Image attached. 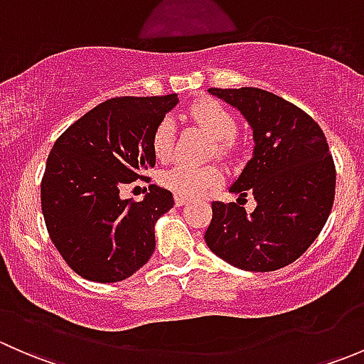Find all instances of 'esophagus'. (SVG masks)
<instances>
[{
  "mask_svg": "<svg viewBox=\"0 0 364 364\" xmlns=\"http://www.w3.org/2000/svg\"><path fill=\"white\" fill-rule=\"evenodd\" d=\"M174 203H176V205H185L186 203H188V199H185V197H179V196H176V199H174Z\"/></svg>",
  "mask_w": 364,
  "mask_h": 364,
  "instance_id": "34e87169",
  "label": "esophagus"
}]
</instances>
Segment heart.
Returning a JSON list of instances; mask_svg holds the SVG:
<instances>
[{"mask_svg": "<svg viewBox=\"0 0 364 364\" xmlns=\"http://www.w3.org/2000/svg\"><path fill=\"white\" fill-rule=\"evenodd\" d=\"M186 116L203 127L216 141V149L227 153L230 148V139L236 135L237 123L234 116L215 100H199L190 105ZM153 151L156 159L167 160L174 144V123L171 117H165L156 124L153 132ZM220 181V172L211 165L178 164L161 176V183L176 196L185 199H196L208 193Z\"/></svg>", "mask_w": 364, "mask_h": 364, "instance_id": "heart-1", "label": "heart"}]
</instances>
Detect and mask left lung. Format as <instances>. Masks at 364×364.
<instances>
[{
  "label": "left lung",
  "mask_w": 364,
  "mask_h": 364,
  "mask_svg": "<svg viewBox=\"0 0 364 364\" xmlns=\"http://www.w3.org/2000/svg\"><path fill=\"white\" fill-rule=\"evenodd\" d=\"M208 91L236 107L252 127V159L229 192L240 199L252 193L257 205L247 215L243 205L215 200L205 245L245 271L289 266L317 240L335 200V161L324 132L306 112L269 91Z\"/></svg>",
  "instance_id": "left-lung-1"
}]
</instances>
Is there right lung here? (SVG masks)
Here are the masks:
<instances>
[{"instance_id":"add662e5","label":"right lung","mask_w":364,"mask_h":364,"mask_svg":"<svg viewBox=\"0 0 364 364\" xmlns=\"http://www.w3.org/2000/svg\"><path fill=\"white\" fill-rule=\"evenodd\" d=\"M178 102L176 93L111 98L54 142L40 186L42 213L54 247L79 277L121 282L155 252V223L174 197L151 185L134 203L119 190L155 167L153 132Z\"/></svg>"}]
</instances>
